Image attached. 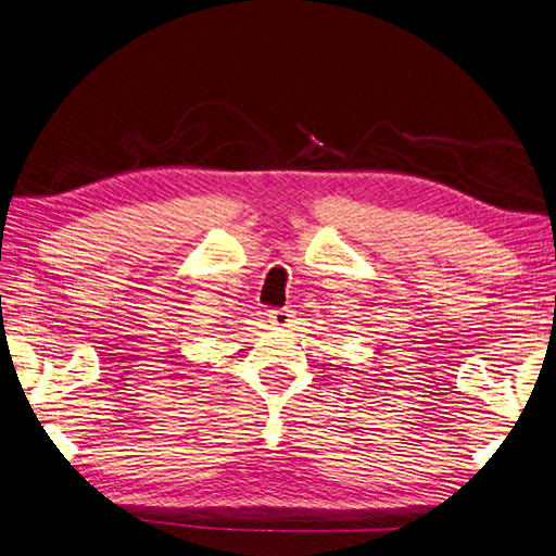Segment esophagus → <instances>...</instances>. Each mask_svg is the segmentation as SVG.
<instances>
[{
  "label": "esophagus",
  "instance_id": "obj_1",
  "mask_svg": "<svg viewBox=\"0 0 556 556\" xmlns=\"http://www.w3.org/2000/svg\"><path fill=\"white\" fill-rule=\"evenodd\" d=\"M267 318H270V324L277 328H289L293 324V312L291 309H270Z\"/></svg>",
  "mask_w": 556,
  "mask_h": 556
}]
</instances>
